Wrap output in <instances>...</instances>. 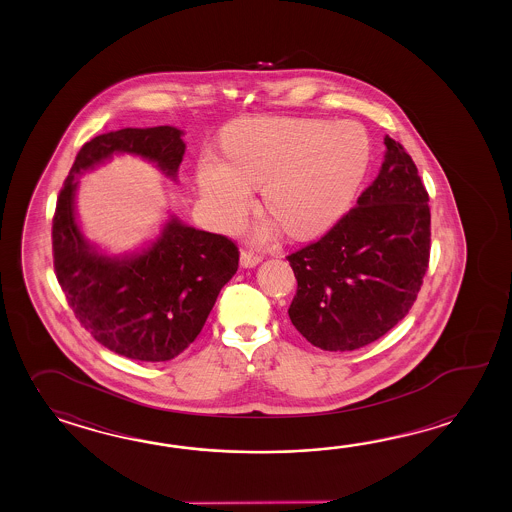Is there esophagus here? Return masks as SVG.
Listing matches in <instances>:
<instances>
[{"label":"esophagus","instance_id":"esophagus-1","mask_svg":"<svg viewBox=\"0 0 512 512\" xmlns=\"http://www.w3.org/2000/svg\"><path fill=\"white\" fill-rule=\"evenodd\" d=\"M261 261V255H257V253H253V251H240V266H242V268H253V266H257Z\"/></svg>","mask_w":512,"mask_h":512}]
</instances>
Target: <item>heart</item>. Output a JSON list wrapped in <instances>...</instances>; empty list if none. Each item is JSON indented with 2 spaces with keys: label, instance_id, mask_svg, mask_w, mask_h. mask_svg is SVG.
Instances as JSON below:
<instances>
[{
  "label": "heart",
  "instance_id": "heart-1",
  "mask_svg": "<svg viewBox=\"0 0 512 512\" xmlns=\"http://www.w3.org/2000/svg\"><path fill=\"white\" fill-rule=\"evenodd\" d=\"M226 161L205 154L198 183L224 222L250 207L262 185V207L286 235L314 237L345 211L369 163V141L353 123L257 115L229 125Z\"/></svg>",
  "mask_w": 512,
  "mask_h": 512
}]
</instances>
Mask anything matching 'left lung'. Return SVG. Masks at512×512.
<instances>
[{"label":"left lung","instance_id":"obj_1","mask_svg":"<svg viewBox=\"0 0 512 512\" xmlns=\"http://www.w3.org/2000/svg\"><path fill=\"white\" fill-rule=\"evenodd\" d=\"M386 156L356 207L288 255L297 292L288 316L314 347L354 351L382 338L413 307L430 262L428 191L404 147Z\"/></svg>","mask_w":512,"mask_h":512}]
</instances>
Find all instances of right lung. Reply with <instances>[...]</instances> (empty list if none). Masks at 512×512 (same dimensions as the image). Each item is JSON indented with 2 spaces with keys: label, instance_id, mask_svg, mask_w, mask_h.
<instances>
[{
  "label": "right lung",
  "instance_id": "obj_1",
  "mask_svg": "<svg viewBox=\"0 0 512 512\" xmlns=\"http://www.w3.org/2000/svg\"><path fill=\"white\" fill-rule=\"evenodd\" d=\"M182 134L154 126L93 137L80 148L53 216V264L75 318L106 349L139 362H167L196 340L239 268V248L224 235L172 218L143 253L106 257L82 237L75 220L77 176L112 154L130 152L176 178L185 154Z\"/></svg>",
  "mask_w": 512,
  "mask_h": 512
}]
</instances>
